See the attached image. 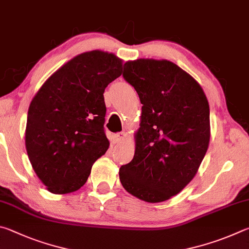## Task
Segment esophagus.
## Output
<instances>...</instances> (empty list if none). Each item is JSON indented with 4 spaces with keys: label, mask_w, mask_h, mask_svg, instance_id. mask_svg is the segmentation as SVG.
Listing matches in <instances>:
<instances>
[{
    "label": "esophagus",
    "mask_w": 249,
    "mask_h": 249,
    "mask_svg": "<svg viewBox=\"0 0 249 249\" xmlns=\"http://www.w3.org/2000/svg\"><path fill=\"white\" fill-rule=\"evenodd\" d=\"M125 137H127V134H125V132H118L116 134H113V141H115L116 143L121 142V141L124 140Z\"/></svg>",
    "instance_id": "1"
}]
</instances>
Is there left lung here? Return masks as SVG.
<instances>
[{
  "label": "left lung",
  "mask_w": 249,
  "mask_h": 249,
  "mask_svg": "<svg viewBox=\"0 0 249 249\" xmlns=\"http://www.w3.org/2000/svg\"><path fill=\"white\" fill-rule=\"evenodd\" d=\"M122 76L143 106L136 153L120 167V181L134 197L162 202L189 184L207 153L208 99L193 76L167 60L128 61Z\"/></svg>",
  "instance_id": "left-lung-1"
}]
</instances>
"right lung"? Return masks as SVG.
Listing matches in <instances>:
<instances>
[{
    "label": "right lung",
    "instance_id": "right-lung-1",
    "mask_svg": "<svg viewBox=\"0 0 249 249\" xmlns=\"http://www.w3.org/2000/svg\"><path fill=\"white\" fill-rule=\"evenodd\" d=\"M122 61L94 50L78 54L45 82L28 109L26 150L52 194L76 191L106 153L104 91L121 75Z\"/></svg>",
    "mask_w": 249,
    "mask_h": 249
}]
</instances>
